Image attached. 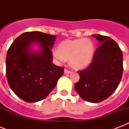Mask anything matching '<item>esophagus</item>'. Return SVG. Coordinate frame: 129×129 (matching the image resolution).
<instances>
[{"mask_svg": "<svg viewBox=\"0 0 129 129\" xmlns=\"http://www.w3.org/2000/svg\"><path fill=\"white\" fill-rule=\"evenodd\" d=\"M64 72L65 74H70L71 72L70 71L68 70H66V69H65L64 72Z\"/></svg>", "mask_w": 129, "mask_h": 129, "instance_id": "1", "label": "esophagus"}]
</instances>
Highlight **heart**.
Listing matches in <instances>:
<instances>
[{"instance_id":"b5f03b06","label":"heart","mask_w":129,"mask_h":129,"mask_svg":"<svg viewBox=\"0 0 129 129\" xmlns=\"http://www.w3.org/2000/svg\"><path fill=\"white\" fill-rule=\"evenodd\" d=\"M94 54V43L90 39L82 38L65 40L53 51L57 63H61L70 59V65L76 70H82L91 63Z\"/></svg>"}]
</instances>
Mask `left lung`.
Segmentation results:
<instances>
[{"label": "left lung", "instance_id": "left-lung-1", "mask_svg": "<svg viewBox=\"0 0 129 129\" xmlns=\"http://www.w3.org/2000/svg\"><path fill=\"white\" fill-rule=\"evenodd\" d=\"M99 42L92 63L78 72L80 80L75 84L77 93L85 101L98 103L115 91L122 78V53L118 44L109 37L92 35Z\"/></svg>", "mask_w": 129, "mask_h": 129}]
</instances>
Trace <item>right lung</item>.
I'll return each instance as SVG.
<instances>
[{"mask_svg": "<svg viewBox=\"0 0 129 129\" xmlns=\"http://www.w3.org/2000/svg\"><path fill=\"white\" fill-rule=\"evenodd\" d=\"M56 37L39 31L26 32L9 47L6 59L7 81L11 90L25 102L42 100L48 96L63 74L52 63L51 49ZM35 45L38 49H33Z\"/></svg>", "mask_w": 129, "mask_h": 129, "instance_id": "add662e5", "label": "right lung"}]
</instances>
